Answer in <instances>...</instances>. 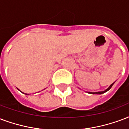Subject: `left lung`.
I'll use <instances>...</instances> for the list:
<instances>
[{"mask_svg":"<svg viewBox=\"0 0 129 129\" xmlns=\"http://www.w3.org/2000/svg\"><path fill=\"white\" fill-rule=\"evenodd\" d=\"M113 84H114V83L111 84L110 86L106 90H105V91H98V92H89V94H104V93H105L106 91H109V89L111 88V87L113 86Z\"/></svg>","mask_w":129,"mask_h":129,"instance_id":"1","label":"left lung"}]
</instances>
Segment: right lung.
Wrapping results in <instances>:
<instances>
[{"mask_svg":"<svg viewBox=\"0 0 129 129\" xmlns=\"http://www.w3.org/2000/svg\"><path fill=\"white\" fill-rule=\"evenodd\" d=\"M26 95H27V94H26Z\"/></svg>","mask_w":129,"mask_h":129,"instance_id":"obj_1","label":"right lung"}]
</instances>
